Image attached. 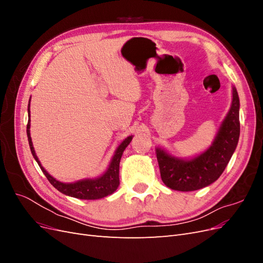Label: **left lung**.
Wrapping results in <instances>:
<instances>
[{
	"mask_svg": "<svg viewBox=\"0 0 263 263\" xmlns=\"http://www.w3.org/2000/svg\"><path fill=\"white\" fill-rule=\"evenodd\" d=\"M239 135V97L234 86L232 106L208 150L187 160L173 157L161 148L156 149L163 183L168 187L182 192L212 184L224 172L237 147Z\"/></svg>",
	"mask_w": 263,
	"mask_h": 263,
	"instance_id": "8db88e82",
	"label": "left lung"
}]
</instances>
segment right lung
<instances>
[{
  "label": "right lung",
  "instance_id": "obj_1",
  "mask_svg": "<svg viewBox=\"0 0 263 263\" xmlns=\"http://www.w3.org/2000/svg\"><path fill=\"white\" fill-rule=\"evenodd\" d=\"M29 117H30V110H29V103H28L27 137H28L31 155L34 156L35 160L37 161L38 165L41 166L42 171L44 172L46 178L48 179V181L51 183L52 186H54L62 194H66L76 198H80V200H99V198L105 197L115 192L116 189L119 185V162H121V158L123 156L124 150L126 149L127 146L129 145V142L133 139V136H128L126 139H124L122 144L117 147L107 170L105 171L104 174H102L101 177L95 178V179H84L73 183H63L52 178L50 174L44 169V166L41 164V161L38 160L33 147V142H31V138H30Z\"/></svg>",
  "mask_w": 263,
  "mask_h": 263
}]
</instances>
